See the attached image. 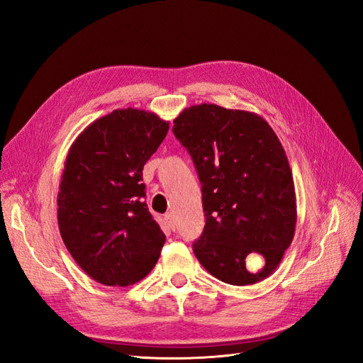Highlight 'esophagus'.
<instances>
[{
	"instance_id": "esophagus-1",
	"label": "esophagus",
	"mask_w": 363,
	"mask_h": 363,
	"mask_svg": "<svg viewBox=\"0 0 363 363\" xmlns=\"http://www.w3.org/2000/svg\"><path fill=\"white\" fill-rule=\"evenodd\" d=\"M164 220H166V223L169 225V228L174 230V228H177V223H174V216L172 213H169V214H166Z\"/></svg>"
}]
</instances>
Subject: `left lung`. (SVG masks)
Wrapping results in <instances>:
<instances>
[{
  "label": "left lung",
  "instance_id": "1",
  "mask_svg": "<svg viewBox=\"0 0 363 363\" xmlns=\"http://www.w3.org/2000/svg\"><path fill=\"white\" fill-rule=\"evenodd\" d=\"M173 123L202 184L206 223L193 244L196 258L221 282H261L296 232V190L282 143L259 114L216 104L191 105ZM250 252L266 259L256 274L245 267Z\"/></svg>",
  "mask_w": 363,
  "mask_h": 363
}]
</instances>
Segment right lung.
I'll list each match as a JSON object with an SVG mask.
<instances>
[{"label":"right lung","mask_w":363,"mask_h":363,"mask_svg":"<svg viewBox=\"0 0 363 363\" xmlns=\"http://www.w3.org/2000/svg\"><path fill=\"white\" fill-rule=\"evenodd\" d=\"M169 122L137 108L114 110L81 133L67 152L57 220L69 253L87 276L128 286L155 267L166 235L145 202L143 167Z\"/></svg>","instance_id":"right-lung-1"}]
</instances>
